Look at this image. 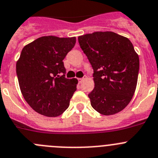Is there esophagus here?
<instances>
[{
  "label": "esophagus",
  "instance_id": "34e87169",
  "mask_svg": "<svg viewBox=\"0 0 158 158\" xmlns=\"http://www.w3.org/2000/svg\"><path fill=\"white\" fill-rule=\"evenodd\" d=\"M83 79H84V78H79V79H78V80H79V83H81Z\"/></svg>",
  "mask_w": 158,
  "mask_h": 158
}]
</instances>
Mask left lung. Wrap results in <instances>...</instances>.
Listing matches in <instances>:
<instances>
[{
	"instance_id": "left-lung-1",
	"label": "left lung",
	"mask_w": 158,
	"mask_h": 158,
	"mask_svg": "<svg viewBox=\"0 0 158 158\" xmlns=\"http://www.w3.org/2000/svg\"><path fill=\"white\" fill-rule=\"evenodd\" d=\"M79 45L94 69V89L88 97L103 115L123 110L132 100L138 80L139 59L127 37L114 32L79 36Z\"/></svg>"
}]
</instances>
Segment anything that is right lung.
I'll return each mask as SVG.
<instances>
[{
  "instance_id": "obj_1",
  "label": "right lung",
  "mask_w": 158,
  "mask_h": 158,
  "mask_svg": "<svg viewBox=\"0 0 158 158\" xmlns=\"http://www.w3.org/2000/svg\"><path fill=\"white\" fill-rule=\"evenodd\" d=\"M76 42L75 36H41L22 50L16 63L19 87L26 102L39 114L57 117L69 107L78 80L64 77L63 60Z\"/></svg>"
}]
</instances>
